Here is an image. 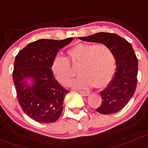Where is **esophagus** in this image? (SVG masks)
Returning <instances> with one entry per match:
<instances>
[{
    "label": "esophagus",
    "instance_id": "1",
    "mask_svg": "<svg viewBox=\"0 0 148 148\" xmlns=\"http://www.w3.org/2000/svg\"><path fill=\"white\" fill-rule=\"evenodd\" d=\"M79 93H80L81 95H83V96H88L90 95L89 92H85V91H78Z\"/></svg>",
    "mask_w": 148,
    "mask_h": 148
}]
</instances>
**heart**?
<instances>
[{
    "label": "heart",
    "instance_id": "b5f03b06",
    "mask_svg": "<svg viewBox=\"0 0 148 148\" xmlns=\"http://www.w3.org/2000/svg\"><path fill=\"white\" fill-rule=\"evenodd\" d=\"M68 58L56 56L53 60L51 70L56 78L68 85L73 76L72 66H78L79 77L70 82L76 89H97L107 86L115 71V61L112 51L104 44H78L68 51Z\"/></svg>",
    "mask_w": 148,
    "mask_h": 148
}]
</instances>
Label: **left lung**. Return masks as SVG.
Here are the masks:
<instances>
[{"label":"left lung","instance_id":"8db88e82","mask_svg":"<svg viewBox=\"0 0 148 148\" xmlns=\"http://www.w3.org/2000/svg\"><path fill=\"white\" fill-rule=\"evenodd\" d=\"M78 39L100 43L112 51L116 61V71L109 86L100 92L102 102L97 111L101 114L119 112L133 96L137 85L138 59L131 44L114 33L99 32Z\"/></svg>","mask_w":148,"mask_h":148}]
</instances>
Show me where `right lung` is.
<instances>
[{
    "label": "right lung",
    "instance_id": "1",
    "mask_svg": "<svg viewBox=\"0 0 148 148\" xmlns=\"http://www.w3.org/2000/svg\"><path fill=\"white\" fill-rule=\"evenodd\" d=\"M73 39H39L15 57L12 78L17 99L23 112L35 121L53 123L63 111V100L69 91L56 80L51 68L58 50Z\"/></svg>",
    "mask_w": 148,
    "mask_h": 148
}]
</instances>
